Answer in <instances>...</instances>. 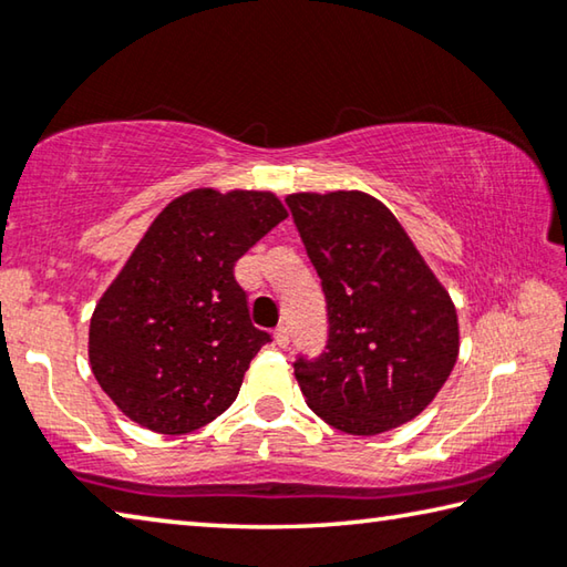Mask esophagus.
Listing matches in <instances>:
<instances>
[{"label": "esophagus", "mask_w": 567, "mask_h": 567, "mask_svg": "<svg viewBox=\"0 0 567 567\" xmlns=\"http://www.w3.org/2000/svg\"><path fill=\"white\" fill-rule=\"evenodd\" d=\"M275 342L280 344V348H287V344H290V330H287V328H277V330H275Z\"/></svg>", "instance_id": "obj_1"}]
</instances>
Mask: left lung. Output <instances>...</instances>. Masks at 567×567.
I'll return each mask as SVG.
<instances>
[{
    "mask_svg": "<svg viewBox=\"0 0 567 567\" xmlns=\"http://www.w3.org/2000/svg\"><path fill=\"white\" fill-rule=\"evenodd\" d=\"M328 300L330 340L297 360L307 408L348 435L415 420L453 372L457 312L405 227L360 189L287 195Z\"/></svg>",
    "mask_w": 567,
    "mask_h": 567,
    "instance_id": "obj_1",
    "label": "left lung"
}]
</instances>
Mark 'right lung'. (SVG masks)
<instances>
[{
    "label": "right lung",
    "instance_id": "add662e5",
    "mask_svg": "<svg viewBox=\"0 0 567 567\" xmlns=\"http://www.w3.org/2000/svg\"><path fill=\"white\" fill-rule=\"evenodd\" d=\"M287 217L275 192L197 187L162 209L90 320V364L124 415L185 435L233 405L270 334L235 262Z\"/></svg>",
    "mask_w": 567,
    "mask_h": 567
}]
</instances>
